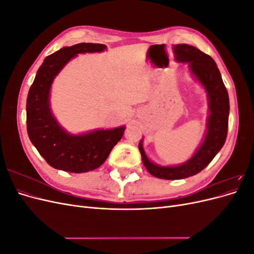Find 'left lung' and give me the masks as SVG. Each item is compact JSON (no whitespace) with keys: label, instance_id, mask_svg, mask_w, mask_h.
I'll return each instance as SVG.
<instances>
[{"label":"left lung","instance_id":"left-lung-1","mask_svg":"<svg viewBox=\"0 0 254 254\" xmlns=\"http://www.w3.org/2000/svg\"><path fill=\"white\" fill-rule=\"evenodd\" d=\"M174 53L177 61L189 64L190 74L205 90L209 117L206 120V131L202 143L194 155L182 164L162 166L153 163L144 151L143 139L140 141L139 150L146 170L157 178L165 180L189 178L200 173L209 165L226 142L230 112L228 91L214 59L189 44L175 45Z\"/></svg>","mask_w":254,"mask_h":254}]
</instances>
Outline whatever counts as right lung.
Wrapping results in <instances>:
<instances>
[{"mask_svg": "<svg viewBox=\"0 0 254 254\" xmlns=\"http://www.w3.org/2000/svg\"><path fill=\"white\" fill-rule=\"evenodd\" d=\"M105 44L78 43L53 53L37 71L26 101V124L29 140L44 160L56 170L87 173L101 166L122 139L126 127L96 129L81 134L67 132L54 117L50 95L59 72L78 54L103 52Z\"/></svg>", "mask_w": 254, "mask_h": 254, "instance_id": "add662e5", "label": "right lung"}]
</instances>
